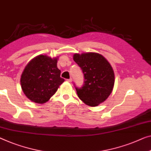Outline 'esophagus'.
<instances>
[{"label":"esophagus","mask_w":151,"mask_h":151,"mask_svg":"<svg viewBox=\"0 0 151 151\" xmlns=\"http://www.w3.org/2000/svg\"><path fill=\"white\" fill-rule=\"evenodd\" d=\"M66 81L68 82H69V83H71L72 82V78H69V79H67Z\"/></svg>","instance_id":"34e87169"}]
</instances>
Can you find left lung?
<instances>
[{
	"label": "left lung",
	"mask_w": 151,
	"mask_h": 151,
	"mask_svg": "<svg viewBox=\"0 0 151 151\" xmlns=\"http://www.w3.org/2000/svg\"><path fill=\"white\" fill-rule=\"evenodd\" d=\"M73 60L84 75L85 84L75 87L78 97L89 106H97L111 95L114 84V73L104 56L94 52L75 53Z\"/></svg>",
	"instance_id": "left-lung-1"
}]
</instances>
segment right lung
<instances>
[{"instance_id": "add662e5", "label": "right lung", "mask_w": 151, "mask_h": 151, "mask_svg": "<svg viewBox=\"0 0 151 151\" xmlns=\"http://www.w3.org/2000/svg\"><path fill=\"white\" fill-rule=\"evenodd\" d=\"M58 58L39 55L26 65L20 78L22 89L29 100L37 104L47 102L64 81L58 68Z\"/></svg>"}]
</instances>
